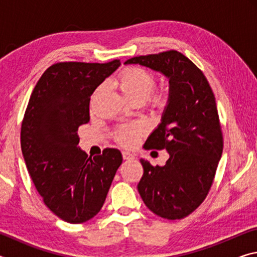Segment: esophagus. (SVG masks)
<instances>
[{"mask_svg": "<svg viewBox=\"0 0 257 257\" xmlns=\"http://www.w3.org/2000/svg\"><path fill=\"white\" fill-rule=\"evenodd\" d=\"M122 158H123V160H134L135 159V155L130 153V152L123 151L122 152Z\"/></svg>", "mask_w": 257, "mask_h": 257, "instance_id": "34e87169", "label": "esophagus"}]
</instances>
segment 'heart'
Masks as SVG:
<instances>
[{"label": "heart", "mask_w": 257, "mask_h": 257, "mask_svg": "<svg viewBox=\"0 0 257 257\" xmlns=\"http://www.w3.org/2000/svg\"><path fill=\"white\" fill-rule=\"evenodd\" d=\"M156 84L155 77L145 69L132 67L125 69L121 73L118 80V86L121 92L132 101L144 99L153 92ZM167 103V97L163 94H159L152 98L154 106H163ZM144 132L142 124H134L130 127H121L115 134L116 141L124 146H133L137 143L141 134Z\"/></svg>", "instance_id": "b5f03b06"}]
</instances>
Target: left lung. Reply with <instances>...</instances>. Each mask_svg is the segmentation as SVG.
I'll return each mask as SVG.
<instances>
[{
  "instance_id": "8db88e82",
  "label": "left lung",
  "mask_w": 257,
  "mask_h": 257,
  "mask_svg": "<svg viewBox=\"0 0 257 257\" xmlns=\"http://www.w3.org/2000/svg\"><path fill=\"white\" fill-rule=\"evenodd\" d=\"M139 64L169 79L168 103L145 150H167L163 167L142 159L144 173L137 186L145 205L168 220L182 219L196 210L210 190L222 155L219 114L203 72L177 51L136 56Z\"/></svg>"
}]
</instances>
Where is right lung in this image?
<instances>
[{
	"label": "right lung",
	"mask_w": 257,
	"mask_h": 257,
	"mask_svg": "<svg viewBox=\"0 0 257 257\" xmlns=\"http://www.w3.org/2000/svg\"><path fill=\"white\" fill-rule=\"evenodd\" d=\"M107 63L60 62L43 73L29 98L21 150L28 172L45 205L69 223H82L101 211L122 163L116 149L87 155L78 128L89 121L94 90L120 67Z\"/></svg>",
	"instance_id": "obj_1"
}]
</instances>
